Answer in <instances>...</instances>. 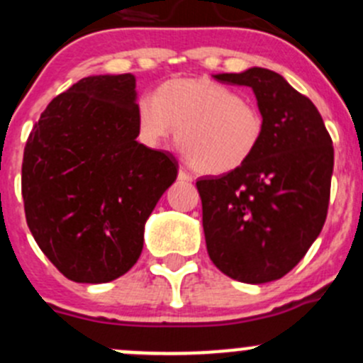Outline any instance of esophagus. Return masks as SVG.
Returning a JSON list of instances; mask_svg holds the SVG:
<instances>
[{
  "mask_svg": "<svg viewBox=\"0 0 363 363\" xmlns=\"http://www.w3.org/2000/svg\"><path fill=\"white\" fill-rule=\"evenodd\" d=\"M178 180H182V182H186V183H189V182H192V177H190V174L186 173V171L183 169V167H182V169L178 171Z\"/></svg>",
  "mask_w": 363,
  "mask_h": 363,
  "instance_id": "esophagus-1",
  "label": "esophagus"
}]
</instances>
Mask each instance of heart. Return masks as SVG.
I'll list each match as a JSON object with an SVG mask.
<instances>
[{
  "instance_id": "b5f03b06",
  "label": "heart",
  "mask_w": 363,
  "mask_h": 363,
  "mask_svg": "<svg viewBox=\"0 0 363 363\" xmlns=\"http://www.w3.org/2000/svg\"><path fill=\"white\" fill-rule=\"evenodd\" d=\"M138 138L150 148L164 145L178 128V145L203 174H228L245 166L261 145L259 107L220 82L201 77L162 82L153 99L135 107Z\"/></svg>"
}]
</instances>
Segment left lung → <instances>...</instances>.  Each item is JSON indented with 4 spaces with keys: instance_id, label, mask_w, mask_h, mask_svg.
<instances>
[{
    "instance_id": "left-lung-1",
    "label": "left lung",
    "mask_w": 363,
    "mask_h": 363,
    "mask_svg": "<svg viewBox=\"0 0 363 363\" xmlns=\"http://www.w3.org/2000/svg\"><path fill=\"white\" fill-rule=\"evenodd\" d=\"M213 79L252 88L264 134L245 166L196 183L208 254L235 281H277L300 263L325 224L332 139L314 104L277 72L252 67Z\"/></svg>"
}]
</instances>
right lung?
<instances>
[{
	"label": "right lung",
	"instance_id": "1",
	"mask_svg": "<svg viewBox=\"0 0 363 363\" xmlns=\"http://www.w3.org/2000/svg\"><path fill=\"white\" fill-rule=\"evenodd\" d=\"M135 107L134 75H89L52 99L28 138V228L74 282L127 274L141 256L146 220L177 180L169 152L135 141Z\"/></svg>",
	"mask_w": 363,
	"mask_h": 363
}]
</instances>
